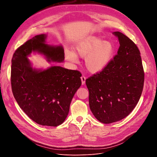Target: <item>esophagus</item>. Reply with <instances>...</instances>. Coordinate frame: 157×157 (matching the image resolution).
<instances>
[{
    "instance_id": "obj_1",
    "label": "esophagus",
    "mask_w": 157,
    "mask_h": 157,
    "mask_svg": "<svg viewBox=\"0 0 157 157\" xmlns=\"http://www.w3.org/2000/svg\"><path fill=\"white\" fill-rule=\"evenodd\" d=\"M81 81H82V85L85 84V81H86V77H85L84 75H82L81 77Z\"/></svg>"
}]
</instances>
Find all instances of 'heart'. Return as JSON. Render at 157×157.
Wrapping results in <instances>:
<instances>
[{"instance_id": "heart-1", "label": "heart", "mask_w": 157, "mask_h": 157, "mask_svg": "<svg viewBox=\"0 0 157 157\" xmlns=\"http://www.w3.org/2000/svg\"><path fill=\"white\" fill-rule=\"evenodd\" d=\"M115 46L110 41H104L101 38L92 36L79 41L73 48V52L67 50L65 56L73 63L78 61V56L85 58V66L92 73L100 72L111 61Z\"/></svg>"}]
</instances>
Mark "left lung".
<instances>
[{"mask_svg":"<svg viewBox=\"0 0 157 157\" xmlns=\"http://www.w3.org/2000/svg\"><path fill=\"white\" fill-rule=\"evenodd\" d=\"M113 34L119 41L117 54L105 69L86 80L90 110L104 124L121 121L129 115L140 100L144 84L137 46L121 32Z\"/></svg>","mask_w":157,"mask_h":157,"instance_id":"left-lung-1","label":"left lung"}]
</instances>
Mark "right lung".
<instances>
[{
    "label": "right lung",
    "instance_id": "1",
    "mask_svg": "<svg viewBox=\"0 0 157 157\" xmlns=\"http://www.w3.org/2000/svg\"><path fill=\"white\" fill-rule=\"evenodd\" d=\"M41 34L25 42L15 51L12 59V90L19 106L31 119L42 126H57L68 115L71 100L81 85V73L53 66L46 70L33 69L27 56L32 52L43 54L48 61L61 62V46L45 44Z\"/></svg>",
    "mask_w": 157,
    "mask_h": 157
}]
</instances>
